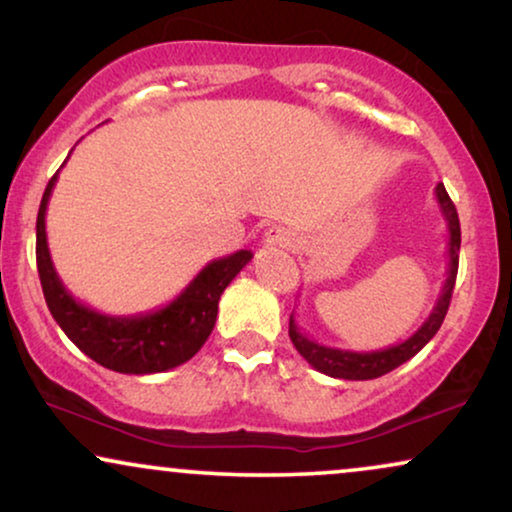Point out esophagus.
Segmentation results:
<instances>
[{
  "instance_id": "1",
  "label": "esophagus",
  "mask_w": 512,
  "mask_h": 512,
  "mask_svg": "<svg viewBox=\"0 0 512 512\" xmlns=\"http://www.w3.org/2000/svg\"><path fill=\"white\" fill-rule=\"evenodd\" d=\"M263 244L265 249H291L293 244H296V237H293V233H289L286 228L275 226L265 233Z\"/></svg>"
}]
</instances>
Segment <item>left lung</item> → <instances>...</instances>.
<instances>
[{
  "mask_svg": "<svg viewBox=\"0 0 512 512\" xmlns=\"http://www.w3.org/2000/svg\"><path fill=\"white\" fill-rule=\"evenodd\" d=\"M436 200L440 205V212L445 216L447 233H450V240H447V256H450V263H447V279L443 289H440V296L436 300V305H433L429 319H426L408 340L398 342V345L377 349V352H352V349L319 345L317 340L307 338L305 333H300L296 319H293L291 314L289 335L293 347L298 349V354L303 356L314 370H319V373H324L328 377H340V380H375V377L387 375L394 368L401 366V363L412 359V356L438 333V328L443 324L447 314V307H450L454 282H457L461 228L457 207H454V202L450 200V195H447L443 184L436 186Z\"/></svg>",
  "mask_w": 512,
  "mask_h": 512,
  "instance_id": "left-lung-1",
  "label": "left lung"
}]
</instances>
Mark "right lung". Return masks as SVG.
<instances>
[{
	"label": "right lung",
	"instance_id": "obj_1",
	"mask_svg": "<svg viewBox=\"0 0 512 512\" xmlns=\"http://www.w3.org/2000/svg\"><path fill=\"white\" fill-rule=\"evenodd\" d=\"M60 172V170H58ZM58 172L48 181L37 214V270L53 319L83 354L125 375H149L193 359L212 333L221 293L251 261V251L207 263L170 305L132 317H111L83 305L60 282L46 242V207Z\"/></svg>",
	"mask_w": 512,
	"mask_h": 512
}]
</instances>
